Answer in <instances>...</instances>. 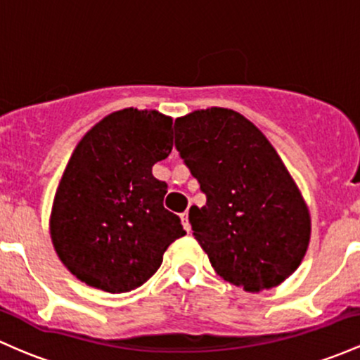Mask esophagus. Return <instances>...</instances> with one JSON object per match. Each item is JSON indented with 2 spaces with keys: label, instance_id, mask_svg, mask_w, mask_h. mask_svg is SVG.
<instances>
[{
  "label": "esophagus",
  "instance_id": "esophagus-1",
  "mask_svg": "<svg viewBox=\"0 0 360 360\" xmlns=\"http://www.w3.org/2000/svg\"><path fill=\"white\" fill-rule=\"evenodd\" d=\"M180 219H181V224H184V228L187 229V231H191V223H188V209L185 212L180 214Z\"/></svg>",
  "mask_w": 360,
  "mask_h": 360
}]
</instances>
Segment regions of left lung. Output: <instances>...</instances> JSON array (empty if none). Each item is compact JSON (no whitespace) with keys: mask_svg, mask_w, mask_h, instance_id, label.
<instances>
[{"mask_svg":"<svg viewBox=\"0 0 360 360\" xmlns=\"http://www.w3.org/2000/svg\"><path fill=\"white\" fill-rule=\"evenodd\" d=\"M175 146L207 197L188 219L217 276L248 292L282 284L306 255L311 217L264 132L211 107L175 120Z\"/></svg>","mask_w":360,"mask_h":360,"instance_id":"obj_1","label":"left lung"}]
</instances>
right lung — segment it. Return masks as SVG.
<instances>
[{"instance_id":"add662e5","label":"right lung","mask_w":360,"mask_h":360,"mask_svg":"<svg viewBox=\"0 0 360 360\" xmlns=\"http://www.w3.org/2000/svg\"><path fill=\"white\" fill-rule=\"evenodd\" d=\"M172 124L158 110L112 112L82 137L64 168L51 240L59 260L90 288L134 290L185 234L180 217L163 207L168 185L151 172L172 153Z\"/></svg>"}]
</instances>
